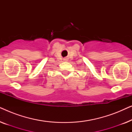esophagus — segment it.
I'll return each mask as SVG.
<instances>
[{"instance_id": "34e87169", "label": "esophagus", "mask_w": 132, "mask_h": 132, "mask_svg": "<svg viewBox=\"0 0 132 132\" xmlns=\"http://www.w3.org/2000/svg\"><path fill=\"white\" fill-rule=\"evenodd\" d=\"M64 60L65 61H68V59H67V58H65V59H64Z\"/></svg>"}]
</instances>
